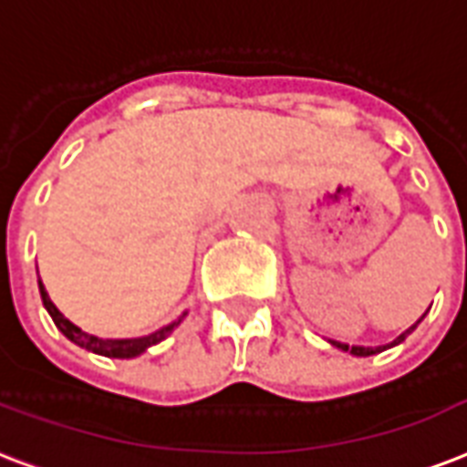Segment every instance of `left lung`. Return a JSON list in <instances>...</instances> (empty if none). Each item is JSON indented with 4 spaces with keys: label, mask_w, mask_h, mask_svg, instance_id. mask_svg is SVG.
Returning a JSON list of instances; mask_svg holds the SVG:
<instances>
[{
    "label": "left lung",
    "mask_w": 467,
    "mask_h": 467,
    "mask_svg": "<svg viewBox=\"0 0 467 467\" xmlns=\"http://www.w3.org/2000/svg\"><path fill=\"white\" fill-rule=\"evenodd\" d=\"M429 308H431V306H429ZM423 316H426V313H423ZM423 316L419 320H416L411 328H407V330H404V333H401L400 337H394V340H391V343H387V345H377V348H365V345H348V343H337V340H328V343L333 345V348H337V350L350 352V355H355V358H369V355H377V352H384V350H389V348H394V345L404 343V340H407V337L411 336V333H414L416 326L421 323Z\"/></svg>",
    "instance_id": "left-lung-1"
}]
</instances>
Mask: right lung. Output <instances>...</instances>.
<instances>
[{
	"label": "right lung",
	"instance_id": "add662e5",
	"mask_svg": "<svg viewBox=\"0 0 467 467\" xmlns=\"http://www.w3.org/2000/svg\"><path fill=\"white\" fill-rule=\"evenodd\" d=\"M38 291H41L44 308L48 311L53 323H56V328H58L60 333L70 340V343H76L78 348H83V350L88 352H95V355H102V358H117V360H131V358H139V355H141V352H147L151 345H159L161 340H166V337H169L188 316V311H183L176 320H171L169 326H163V328L154 330V333H149V336H141V337H98V336H92V333H85L83 328H78L73 320H67L66 316L56 308V304H53L51 296H48V291H46L41 276H38Z\"/></svg>",
	"mask_w": 467,
	"mask_h": 467
}]
</instances>
